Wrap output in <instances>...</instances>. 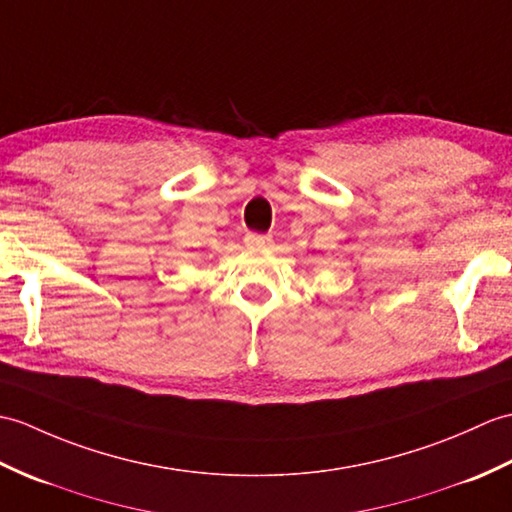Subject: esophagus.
Segmentation results:
<instances>
[{
    "instance_id": "esophagus-1",
    "label": "esophagus",
    "mask_w": 512,
    "mask_h": 512,
    "mask_svg": "<svg viewBox=\"0 0 512 512\" xmlns=\"http://www.w3.org/2000/svg\"><path fill=\"white\" fill-rule=\"evenodd\" d=\"M271 243H274V238L267 234H247L245 236L247 249H265V247H271Z\"/></svg>"
}]
</instances>
